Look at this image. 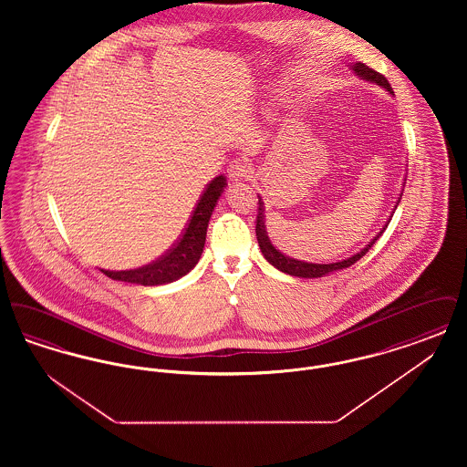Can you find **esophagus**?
Here are the masks:
<instances>
[{
    "mask_svg": "<svg viewBox=\"0 0 467 467\" xmlns=\"http://www.w3.org/2000/svg\"><path fill=\"white\" fill-rule=\"evenodd\" d=\"M227 173H229V177L233 178V180H244V178L250 177L254 173V170H252V166H250V162L246 159H234L229 164Z\"/></svg>",
    "mask_w": 467,
    "mask_h": 467,
    "instance_id": "1",
    "label": "esophagus"
}]
</instances>
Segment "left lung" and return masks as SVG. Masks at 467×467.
<instances>
[{
  "mask_svg": "<svg viewBox=\"0 0 467 467\" xmlns=\"http://www.w3.org/2000/svg\"><path fill=\"white\" fill-rule=\"evenodd\" d=\"M350 69L356 73L358 78H362V80H366V82H371V84H377L379 88H383V89L387 90L389 94H394V90L390 88L389 80H387L383 75H379L375 69L366 67L364 63H354V65H350ZM404 183H406V180L402 182V185H404ZM402 191H404V189H402ZM402 191H400V198H398V202H396V206H394V210H392L389 221L379 229V233H378L377 236H375L369 244H366L364 248H360V252H357V254L347 257V259H343V261L329 263V265H317V263H305V261H299V259H292V257L285 255L284 252H280L275 244H271V240H269V236H267L266 223H265V201H263L261 196H257V198H259V215H257L255 234H257V242H259V246H261V252H263L265 259H266L271 266L280 269L282 273H287L290 276H299V278H320V276L336 273V271H339V269L352 266V265H356L357 261H358L362 255H366V252H368L373 244H377L378 238H379V236L383 234V231L387 229V225L390 223V219H392V215H394V212H396V208H398V204H400V198H402Z\"/></svg>",
  "mask_w": 467,
  "mask_h": 467,
  "instance_id": "8db88e82",
  "label": "left lung"
}]
</instances>
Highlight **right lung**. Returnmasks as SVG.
Returning <instances> with one entry per match:
<instances>
[{
  "label": "right lung",
  "instance_id": "1",
  "mask_svg": "<svg viewBox=\"0 0 467 467\" xmlns=\"http://www.w3.org/2000/svg\"><path fill=\"white\" fill-rule=\"evenodd\" d=\"M227 185V180L223 175L213 178L206 191L202 192L194 213L185 227L182 238L177 244H173L162 257H159L154 263L147 266L136 267V269H126V271H110L101 269L111 280L128 282V284H138L145 287H156V285H166L171 282H177L182 276H185L191 269L198 265L204 248L206 240V229L210 217L217 206V202L223 196V187Z\"/></svg>",
  "mask_w": 467,
  "mask_h": 467
}]
</instances>
